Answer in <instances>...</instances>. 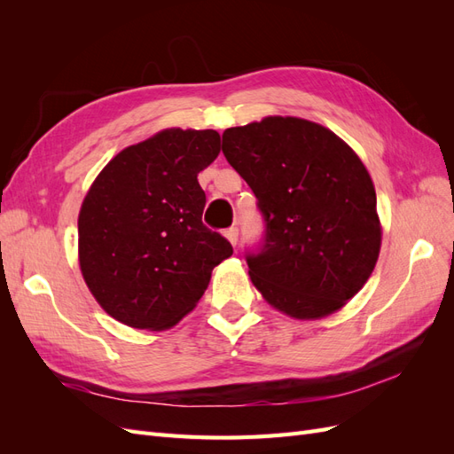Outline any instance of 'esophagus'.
<instances>
[{
	"instance_id": "34e87169",
	"label": "esophagus",
	"mask_w": 454,
	"mask_h": 454,
	"mask_svg": "<svg viewBox=\"0 0 454 454\" xmlns=\"http://www.w3.org/2000/svg\"><path fill=\"white\" fill-rule=\"evenodd\" d=\"M225 239H227L232 246H237V242H239V229H237V227L227 229V231H225Z\"/></svg>"
}]
</instances>
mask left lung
I'll return each mask as SVG.
<instances>
[{"label":"left lung","mask_w":454,"mask_h":454,"mask_svg":"<svg viewBox=\"0 0 454 454\" xmlns=\"http://www.w3.org/2000/svg\"><path fill=\"white\" fill-rule=\"evenodd\" d=\"M223 155L267 222L248 274L267 303L295 320L345 307L373 272L382 240L373 180L335 132L269 115L223 132Z\"/></svg>","instance_id":"1"}]
</instances>
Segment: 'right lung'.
Listing matches in <instances>:
<instances>
[{
  "label": "right lung",
  "instance_id": "1",
  "mask_svg": "<svg viewBox=\"0 0 454 454\" xmlns=\"http://www.w3.org/2000/svg\"><path fill=\"white\" fill-rule=\"evenodd\" d=\"M219 155L215 130L164 129L109 160L77 217L83 280L134 329L162 332L197 307L231 244L202 225L197 176Z\"/></svg>",
  "mask_w": 454,
  "mask_h": 454
}]
</instances>
